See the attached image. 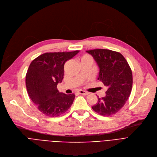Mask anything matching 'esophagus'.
I'll list each match as a JSON object with an SVG mask.
<instances>
[{
	"label": "esophagus",
	"instance_id": "1",
	"mask_svg": "<svg viewBox=\"0 0 157 157\" xmlns=\"http://www.w3.org/2000/svg\"><path fill=\"white\" fill-rule=\"evenodd\" d=\"M78 93L79 94H83V95H87V94H89L88 92H86V91H85V90H78Z\"/></svg>",
	"mask_w": 157,
	"mask_h": 157
}]
</instances>
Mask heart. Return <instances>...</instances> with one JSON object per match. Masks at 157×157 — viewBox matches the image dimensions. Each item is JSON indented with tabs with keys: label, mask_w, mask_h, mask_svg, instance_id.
<instances>
[{
	"label": "heart",
	"mask_w": 157,
	"mask_h": 157,
	"mask_svg": "<svg viewBox=\"0 0 157 157\" xmlns=\"http://www.w3.org/2000/svg\"><path fill=\"white\" fill-rule=\"evenodd\" d=\"M84 56H88V55H85Z\"/></svg>",
	"instance_id": "obj_1"
}]
</instances>
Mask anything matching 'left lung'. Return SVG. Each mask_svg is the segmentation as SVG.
<instances>
[{
	"label": "left lung",
	"instance_id": "obj_1",
	"mask_svg": "<svg viewBox=\"0 0 157 157\" xmlns=\"http://www.w3.org/2000/svg\"><path fill=\"white\" fill-rule=\"evenodd\" d=\"M92 55L99 68L98 79L108 87L106 96L98 98L92 106L94 112L103 116L115 114L125 104L132 87V73L122 55L109 49L86 51Z\"/></svg>",
	"mask_w": 157,
	"mask_h": 157
}]
</instances>
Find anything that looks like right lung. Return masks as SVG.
Segmentation results:
<instances>
[{
    "mask_svg": "<svg viewBox=\"0 0 157 157\" xmlns=\"http://www.w3.org/2000/svg\"><path fill=\"white\" fill-rule=\"evenodd\" d=\"M79 51L46 52L30 63L26 75V87L32 102L45 115L56 117L71 107L75 95L59 93L58 83L63 79L64 65Z\"/></svg>",
    "mask_w": 157,
    "mask_h": 157,
    "instance_id": "obj_1",
    "label": "right lung"
}]
</instances>
